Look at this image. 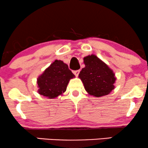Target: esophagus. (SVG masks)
I'll use <instances>...</instances> for the list:
<instances>
[{
	"instance_id": "34e87169",
	"label": "esophagus",
	"mask_w": 148,
	"mask_h": 148,
	"mask_svg": "<svg viewBox=\"0 0 148 148\" xmlns=\"http://www.w3.org/2000/svg\"><path fill=\"white\" fill-rule=\"evenodd\" d=\"M79 70H77V71H73V73L75 74V75L76 76V77H77L78 76V75H79Z\"/></svg>"
}]
</instances>
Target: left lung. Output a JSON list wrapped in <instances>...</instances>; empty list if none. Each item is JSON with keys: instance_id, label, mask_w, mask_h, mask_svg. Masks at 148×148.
Returning <instances> with one entry per match:
<instances>
[{"instance_id": "left-lung-1", "label": "left lung", "mask_w": 148, "mask_h": 148, "mask_svg": "<svg viewBox=\"0 0 148 148\" xmlns=\"http://www.w3.org/2000/svg\"><path fill=\"white\" fill-rule=\"evenodd\" d=\"M84 63L85 67L80 71L79 78L86 92L96 97L110 94L116 80L112 69L94 54L84 58Z\"/></svg>"}]
</instances>
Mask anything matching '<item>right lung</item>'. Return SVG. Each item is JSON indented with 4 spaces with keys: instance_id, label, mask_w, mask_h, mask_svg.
<instances>
[{
    "instance_id": "add662e5",
    "label": "right lung",
    "mask_w": 148,
    "mask_h": 148,
    "mask_svg": "<svg viewBox=\"0 0 148 148\" xmlns=\"http://www.w3.org/2000/svg\"><path fill=\"white\" fill-rule=\"evenodd\" d=\"M75 76L62 60H55L37 79L38 92L49 99L62 95L66 90L71 79Z\"/></svg>"
}]
</instances>
